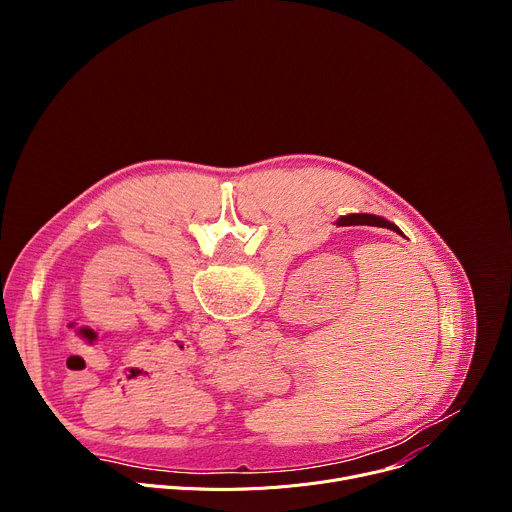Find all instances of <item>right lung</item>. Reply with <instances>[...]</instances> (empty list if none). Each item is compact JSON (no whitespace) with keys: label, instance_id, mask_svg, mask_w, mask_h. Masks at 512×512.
Listing matches in <instances>:
<instances>
[{"label":"right lung","instance_id":"1","mask_svg":"<svg viewBox=\"0 0 512 512\" xmlns=\"http://www.w3.org/2000/svg\"><path fill=\"white\" fill-rule=\"evenodd\" d=\"M336 225H338V227H356V225L381 227V229H389V231H395V233L403 235L397 225H393V223L387 221V218H381V216H375V214H346V216L338 218Z\"/></svg>","mask_w":512,"mask_h":512}]
</instances>
